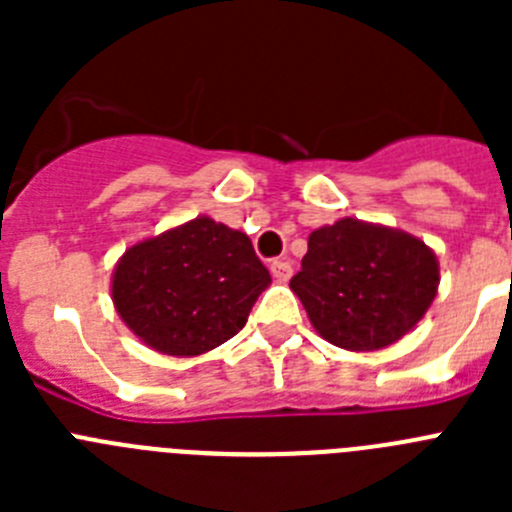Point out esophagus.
I'll return each instance as SVG.
<instances>
[{
    "mask_svg": "<svg viewBox=\"0 0 512 512\" xmlns=\"http://www.w3.org/2000/svg\"><path fill=\"white\" fill-rule=\"evenodd\" d=\"M271 277L277 279V282H287L289 277H292V264L284 259H277V261H271Z\"/></svg>",
    "mask_w": 512,
    "mask_h": 512,
    "instance_id": "34e87169",
    "label": "esophagus"
}]
</instances>
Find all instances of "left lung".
<instances>
[{
  "label": "left lung",
  "mask_w": 512,
  "mask_h": 512,
  "mask_svg": "<svg viewBox=\"0 0 512 512\" xmlns=\"http://www.w3.org/2000/svg\"><path fill=\"white\" fill-rule=\"evenodd\" d=\"M292 292L312 328L346 351L392 346L438 292V259L405 230L341 217L312 230Z\"/></svg>",
  "instance_id": "left-lung-1"
}]
</instances>
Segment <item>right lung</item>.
<instances>
[{
    "label": "right lung",
    "mask_w": 512,
    "mask_h": 512,
    "mask_svg": "<svg viewBox=\"0 0 512 512\" xmlns=\"http://www.w3.org/2000/svg\"><path fill=\"white\" fill-rule=\"evenodd\" d=\"M269 284L251 238L200 215L122 253L112 271V302L148 348L200 356L246 325Z\"/></svg>",
    "instance_id": "1"
}]
</instances>
